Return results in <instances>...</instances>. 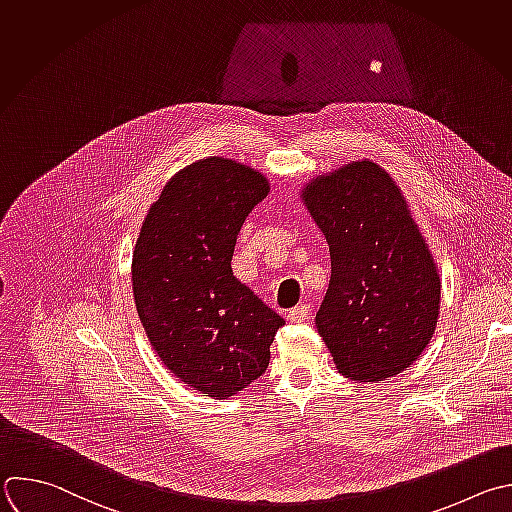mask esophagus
I'll list each match as a JSON object with an SVG mask.
<instances>
[{"label": "esophagus", "mask_w": 512, "mask_h": 512, "mask_svg": "<svg viewBox=\"0 0 512 512\" xmlns=\"http://www.w3.org/2000/svg\"><path fill=\"white\" fill-rule=\"evenodd\" d=\"M307 317H309V305H297L287 313V319L291 323H303Z\"/></svg>", "instance_id": "1"}]
</instances>
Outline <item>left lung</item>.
<instances>
[{
	"mask_svg": "<svg viewBox=\"0 0 512 512\" xmlns=\"http://www.w3.org/2000/svg\"><path fill=\"white\" fill-rule=\"evenodd\" d=\"M301 197L329 245L315 325L337 372L356 382L404 372L426 350L440 309L436 263L404 195L384 168L358 160Z\"/></svg>",
	"mask_w": 512,
	"mask_h": 512,
	"instance_id": "8db88e82",
	"label": "left lung"
}]
</instances>
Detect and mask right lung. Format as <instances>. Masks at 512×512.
Here are the masks:
<instances>
[{
  "instance_id": "right-lung-1",
  "label": "right lung",
  "mask_w": 512,
  "mask_h": 512,
  "mask_svg": "<svg viewBox=\"0 0 512 512\" xmlns=\"http://www.w3.org/2000/svg\"><path fill=\"white\" fill-rule=\"evenodd\" d=\"M267 193V179L245 164L193 162L166 183L132 253L134 303L154 352L215 400L267 370L285 323L231 269L237 235Z\"/></svg>"
}]
</instances>
